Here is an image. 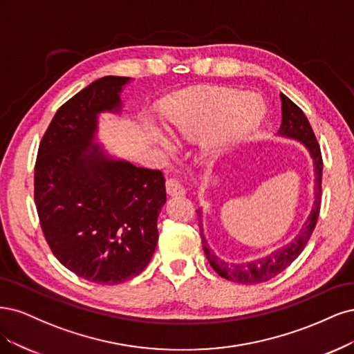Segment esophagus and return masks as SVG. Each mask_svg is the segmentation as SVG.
Masks as SVG:
<instances>
[{"label":"esophagus","instance_id":"34e87169","mask_svg":"<svg viewBox=\"0 0 354 354\" xmlns=\"http://www.w3.org/2000/svg\"><path fill=\"white\" fill-rule=\"evenodd\" d=\"M166 191L169 196H184L185 188L179 184V180L170 178L166 180Z\"/></svg>","mask_w":354,"mask_h":354}]
</instances>
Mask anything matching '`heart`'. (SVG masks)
<instances>
[{
    "instance_id": "heart-1",
    "label": "heart",
    "mask_w": 354,
    "mask_h": 354,
    "mask_svg": "<svg viewBox=\"0 0 354 354\" xmlns=\"http://www.w3.org/2000/svg\"><path fill=\"white\" fill-rule=\"evenodd\" d=\"M265 107L256 97L230 89H210L180 94L169 102L165 115L167 131L185 141L201 140L203 154L210 160L241 142L263 119ZM151 133L165 150L172 151L174 144L151 124Z\"/></svg>"
}]
</instances>
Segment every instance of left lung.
Instances as JSON below:
<instances>
[{"instance_id":"1","label":"left lung","mask_w":354,"mask_h":354,"mask_svg":"<svg viewBox=\"0 0 354 354\" xmlns=\"http://www.w3.org/2000/svg\"><path fill=\"white\" fill-rule=\"evenodd\" d=\"M281 111H282V123L278 131V135L282 138L292 140L300 142L307 153H309L313 162V174H315V185H313V206L307 216V219L301 225L299 232L291 238L287 244L269 252L266 256H261L248 261H241V263H232L216 256V253L210 248L206 236H204L203 230V210L198 209V221H200V232H201V243L203 250L206 253L210 266L219 273V275L227 281H234L238 283H260L266 282L272 278L279 275L281 272L287 269L292 261L300 256L304 250L307 241L310 239V235L315 230L319 210H321V192H322V154L321 148L316 141V136L310 127L309 120L301 111L299 106L287 97L281 94Z\"/></svg>"}]
</instances>
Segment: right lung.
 <instances>
[{"instance_id":"1","label":"right lung","mask_w":354,"mask_h":354,"mask_svg":"<svg viewBox=\"0 0 354 354\" xmlns=\"http://www.w3.org/2000/svg\"><path fill=\"white\" fill-rule=\"evenodd\" d=\"M132 81L104 76L57 110L39 144L35 203L60 263L86 281L115 285L141 273L158 241L165 176L98 144L101 113L122 115Z\"/></svg>"}]
</instances>
